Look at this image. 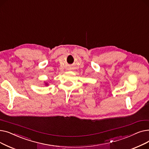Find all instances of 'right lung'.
Segmentation results:
<instances>
[{"label": "right lung", "mask_w": 149, "mask_h": 149, "mask_svg": "<svg viewBox=\"0 0 149 149\" xmlns=\"http://www.w3.org/2000/svg\"><path fill=\"white\" fill-rule=\"evenodd\" d=\"M45 85L47 86V85H48V83H45Z\"/></svg>", "instance_id": "1"}]
</instances>
